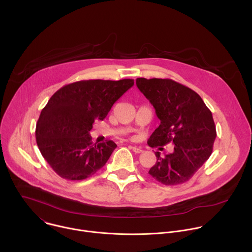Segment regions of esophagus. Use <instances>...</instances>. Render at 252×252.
Returning <instances> with one entry per match:
<instances>
[{"mask_svg":"<svg viewBox=\"0 0 252 252\" xmlns=\"http://www.w3.org/2000/svg\"><path fill=\"white\" fill-rule=\"evenodd\" d=\"M131 148V150L135 153V154H141L143 151L141 150V149H139V148H137V147H130Z\"/></svg>","mask_w":252,"mask_h":252,"instance_id":"34e87169","label":"esophagus"}]
</instances>
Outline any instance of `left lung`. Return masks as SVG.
I'll list each match as a JSON object with an SVG mask.
<instances>
[{"label": "left lung", "instance_id": "8db88e82", "mask_svg": "<svg viewBox=\"0 0 252 252\" xmlns=\"http://www.w3.org/2000/svg\"><path fill=\"white\" fill-rule=\"evenodd\" d=\"M135 83L160 121L149 146L174 145L164 158L156 153L157 163L149 173L165 186L188 182L212 153L217 129L211 112L194 91L172 80L138 78Z\"/></svg>", "mask_w": 252, "mask_h": 252}]
</instances>
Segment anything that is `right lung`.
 I'll return each mask as SVG.
<instances>
[{
  "label": "right lung",
  "instance_id": "1",
  "mask_svg": "<svg viewBox=\"0 0 252 252\" xmlns=\"http://www.w3.org/2000/svg\"><path fill=\"white\" fill-rule=\"evenodd\" d=\"M133 80H89L66 85L44 107L35 127L39 150L57 174L82 181L100 169L117 148L113 140L93 145V124L102 121Z\"/></svg>",
  "mask_w": 252,
  "mask_h": 252
}]
</instances>
